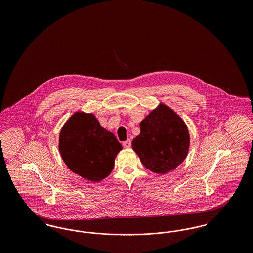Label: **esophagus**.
I'll return each instance as SVG.
<instances>
[{
    "label": "esophagus",
    "mask_w": 253,
    "mask_h": 253,
    "mask_svg": "<svg viewBox=\"0 0 253 253\" xmlns=\"http://www.w3.org/2000/svg\"><path fill=\"white\" fill-rule=\"evenodd\" d=\"M131 146H132V141H131V139H128V140H126V141H124V142H123V147H124V148H126V149L131 148Z\"/></svg>",
    "instance_id": "1"
}]
</instances>
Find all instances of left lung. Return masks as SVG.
<instances>
[{"mask_svg": "<svg viewBox=\"0 0 253 253\" xmlns=\"http://www.w3.org/2000/svg\"><path fill=\"white\" fill-rule=\"evenodd\" d=\"M139 125L132 147L145 168L166 174L185 160L191 137L185 121L172 109L160 103Z\"/></svg>", "mask_w": 253, "mask_h": 253, "instance_id": "1", "label": "left lung"}]
</instances>
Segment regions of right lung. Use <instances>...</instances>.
Instances as JSON below:
<instances>
[{
  "mask_svg": "<svg viewBox=\"0 0 253 253\" xmlns=\"http://www.w3.org/2000/svg\"><path fill=\"white\" fill-rule=\"evenodd\" d=\"M59 150L74 173L99 182L113 170L122 146L114 133L99 124L95 115L76 112L61 128Z\"/></svg>",
  "mask_w": 253,
  "mask_h": 253,
  "instance_id": "add662e5",
  "label": "right lung"
}]
</instances>
